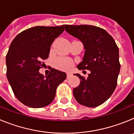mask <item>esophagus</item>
I'll return each instance as SVG.
<instances>
[{
  "instance_id": "34e87169",
  "label": "esophagus",
  "mask_w": 134,
  "mask_h": 134,
  "mask_svg": "<svg viewBox=\"0 0 134 134\" xmlns=\"http://www.w3.org/2000/svg\"><path fill=\"white\" fill-rule=\"evenodd\" d=\"M66 74H67V78H68H68L71 77V76H72V73H70V72H67Z\"/></svg>"
}]
</instances>
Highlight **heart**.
I'll return each instance as SVG.
<instances>
[{
    "mask_svg": "<svg viewBox=\"0 0 134 134\" xmlns=\"http://www.w3.org/2000/svg\"><path fill=\"white\" fill-rule=\"evenodd\" d=\"M54 66L60 70H68L73 66V62L70 59L59 58L54 62Z\"/></svg>",
    "mask_w": 134,
    "mask_h": 134,
    "instance_id": "obj_1",
    "label": "heart"
}]
</instances>
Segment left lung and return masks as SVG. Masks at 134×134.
Wrapping results in <instances>:
<instances>
[{
    "label": "left lung",
    "mask_w": 134,
    "mask_h": 134,
    "mask_svg": "<svg viewBox=\"0 0 134 134\" xmlns=\"http://www.w3.org/2000/svg\"><path fill=\"white\" fill-rule=\"evenodd\" d=\"M65 29L84 44L85 55L77 68L91 71L88 78L75 74L80 82L73 89L74 98L86 107H98L111 97L117 86L121 66L119 48L113 37L99 27L65 25Z\"/></svg>",
    "instance_id": "8db88e82"
}]
</instances>
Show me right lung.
I'll return each mask as SVG.
<instances>
[{
  "mask_svg": "<svg viewBox=\"0 0 134 134\" xmlns=\"http://www.w3.org/2000/svg\"><path fill=\"white\" fill-rule=\"evenodd\" d=\"M64 30V25L36 26L21 32L10 43L6 56L7 79L15 97L28 107L49 105L57 87L66 79V73L55 68L46 76L39 72L48 58L51 45Z\"/></svg>",
  "mask_w": 134,
  "mask_h": 134,
  "instance_id": "obj_1",
  "label": "right lung"
}]
</instances>
